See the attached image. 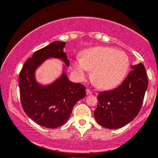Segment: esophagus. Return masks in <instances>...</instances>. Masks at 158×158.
Masks as SVG:
<instances>
[{
	"instance_id": "esophagus-1",
	"label": "esophagus",
	"mask_w": 158,
	"mask_h": 158,
	"mask_svg": "<svg viewBox=\"0 0 158 158\" xmlns=\"http://www.w3.org/2000/svg\"><path fill=\"white\" fill-rule=\"evenodd\" d=\"M92 94V91L89 89H86V94L87 95H90V94Z\"/></svg>"
}]
</instances>
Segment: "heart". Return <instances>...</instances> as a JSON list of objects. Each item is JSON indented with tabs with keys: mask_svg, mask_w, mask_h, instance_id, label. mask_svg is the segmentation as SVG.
I'll list each match as a JSON object with an SVG mask.
<instances>
[{
	"mask_svg": "<svg viewBox=\"0 0 158 158\" xmlns=\"http://www.w3.org/2000/svg\"><path fill=\"white\" fill-rule=\"evenodd\" d=\"M129 65V58L126 52L107 47L88 49L81 53V59L72 63L78 79H85L88 70H92V80L97 87L104 89L119 84L126 77Z\"/></svg>",
	"mask_w": 158,
	"mask_h": 158,
	"instance_id": "b5f03b06",
	"label": "heart"
}]
</instances>
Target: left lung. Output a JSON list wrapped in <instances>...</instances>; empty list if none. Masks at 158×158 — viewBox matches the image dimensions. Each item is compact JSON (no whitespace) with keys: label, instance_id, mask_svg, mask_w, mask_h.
I'll return each mask as SVG.
<instances>
[{"label":"left lung","instance_id":"8db88e82","mask_svg":"<svg viewBox=\"0 0 158 158\" xmlns=\"http://www.w3.org/2000/svg\"><path fill=\"white\" fill-rule=\"evenodd\" d=\"M131 68L119 86L99 93V102L94 114L97 122L105 128H122L133 120L140 110L148 88L147 74L142 63Z\"/></svg>","mask_w":158,"mask_h":158}]
</instances>
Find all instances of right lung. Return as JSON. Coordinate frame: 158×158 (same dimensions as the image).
Returning a JSON list of instances; mask_svg holds the SVG:
<instances>
[{
	"label": "right lung",
	"mask_w": 158,
	"mask_h": 158,
	"mask_svg": "<svg viewBox=\"0 0 158 158\" xmlns=\"http://www.w3.org/2000/svg\"><path fill=\"white\" fill-rule=\"evenodd\" d=\"M63 41H53L34 52L25 61L19 74L21 102L26 114L39 126L55 128L67 122L73 106L85 97V87L68 80L64 72L48 85H41L35 77V70L48 58L62 60L69 66Z\"/></svg>",
	"instance_id": "add662e5"
}]
</instances>
